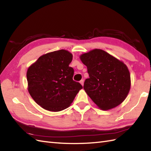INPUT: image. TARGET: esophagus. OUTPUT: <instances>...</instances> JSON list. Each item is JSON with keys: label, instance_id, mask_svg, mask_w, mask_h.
<instances>
[{"label": "esophagus", "instance_id": "esophagus-1", "mask_svg": "<svg viewBox=\"0 0 151 151\" xmlns=\"http://www.w3.org/2000/svg\"><path fill=\"white\" fill-rule=\"evenodd\" d=\"M84 80H81V81H80V83H81V84H82V86H84Z\"/></svg>", "mask_w": 151, "mask_h": 151}]
</instances>
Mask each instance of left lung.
<instances>
[{
    "label": "left lung",
    "instance_id": "8db88e82",
    "mask_svg": "<svg viewBox=\"0 0 151 151\" xmlns=\"http://www.w3.org/2000/svg\"><path fill=\"white\" fill-rule=\"evenodd\" d=\"M87 66L89 78L84 89L91 100L103 110L117 106L130 89V75L121 61L101 49H94L80 56Z\"/></svg>",
    "mask_w": 151,
    "mask_h": 151
}]
</instances>
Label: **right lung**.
<instances>
[{"label":"right lung","mask_w":151,"mask_h":151,"mask_svg":"<svg viewBox=\"0 0 151 151\" xmlns=\"http://www.w3.org/2000/svg\"><path fill=\"white\" fill-rule=\"evenodd\" d=\"M72 60V54L62 49L40 56L28 67V92L43 108L51 111L65 110L82 88L73 80L74 69L69 66Z\"/></svg>","instance_id":"obj_1"}]
</instances>
